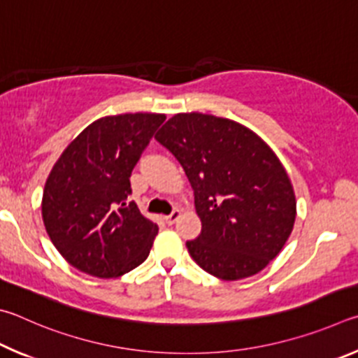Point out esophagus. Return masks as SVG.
Here are the masks:
<instances>
[{
	"label": "esophagus",
	"mask_w": 358,
	"mask_h": 358,
	"mask_svg": "<svg viewBox=\"0 0 358 358\" xmlns=\"http://www.w3.org/2000/svg\"><path fill=\"white\" fill-rule=\"evenodd\" d=\"M180 215H182V212H180L179 209H174V210L171 212V214H169V215H166V217H165V222H166L168 224H174L176 222L179 220Z\"/></svg>",
	"instance_id": "esophagus-1"
}]
</instances>
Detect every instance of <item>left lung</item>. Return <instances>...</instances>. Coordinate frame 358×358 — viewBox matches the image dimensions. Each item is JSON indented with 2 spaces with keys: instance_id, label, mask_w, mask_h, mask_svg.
Returning a JSON list of instances; mask_svg holds the SVG:
<instances>
[{
  "instance_id": "obj_1",
  "label": "left lung",
  "mask_w": 358,
  "mask_h": 358,
  "mask_svg": "<svg viewBox=\"0 0 358 358\" xmlns=\"http://www.w3.org/2000/svg\"><path fill=\"white\" fill-rule=\"evenodd\" d=\"M195 192L201 234L187 242L196 264L234 281L261 272L291 236L297 203L277 154L245 125L178 113L157 131Z\"/></svg>"
}]
</instances>
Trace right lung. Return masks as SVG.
Returning <instances> with one entry per match:
<instances>
[{"label": "right lung", "mask_w": 358, "mask_h": 358, "mask_svg": "<svg viewBox=\"0 0 358 358\" xmlns=\"http://www.w3.org/2000/svg\"><path fill=\"white\" fill-rule=\"evenodd\" d=\"M159 113L105 116L87 125L50 171L42 220L56 250L80 272L116 278L148 258L159 228L127 201L130 174Z\"/></svg>", "instance_id": "1"}]
</instances>
